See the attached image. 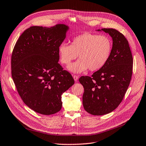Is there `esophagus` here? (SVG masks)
Segmentation results:
<instances>
[{
    "label": "esophagus",
    "mask_w": 146,
    "mask_h": 146,
    "mask_svg": "<svg viewBox=\"0 0 146 146\" xmlns=\"http://www.w3.org/2000/svg\"><path fill=\"white\" fill-rule=\"evenodd\" d=\"M73 79H74V81H75V82H77V80H78V76H76V75H73Z\"/></svg>",
    "instance_id": "esophagus-1"
}]
</instances>
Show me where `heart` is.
<instances>
[{"mask_svg": "<svg viewBox=\"0 0 146 146\" xmlns=\"http://www.w3.org/2000/svg\"><path fill=\"white\" fill-rule=\"evenodd\" d=\"M111 51L112 42L109 37L89 33L74 37L71 45L62 43L58 47L60 61L63 64L68 65L79 55L80 59L67 67L73 73H80L88 68L98 70L108 61Z\"/></svg>", "mask_w": 146, "mask_h": 146, "instance_id": "1", "label": "heart"}]
</instances>
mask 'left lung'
Listing matches in <instances>:
<instances>
[{"label":"left lung","mask_w":146,"mask_h":146,"mask_svg":"<svg viewBox=\"0 0 146 146\" xmlns=\"http://www.w3.org/2000/svg\"><path fill=\"white\" fill-rule=\"evenodd\" d=\"M108 33L112 38V51L106 64L93 73L92 77L79 79L84 88L83 106L92 115H104L117 108L130 84L133 58L128 40L113 29L97 30Z\"/></svg>","instance_id":"left-lung-1"}]
</instances>
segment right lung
<instances>
[{
	"instance_id": "right-lung-1",
	"label": "right lung",
	"mask_w": 146,
	"mask_h": 146,
	"mask_svg": "<svg viewBox=\"0 0 146 146\" xmlns=\"http://www.w3.org/2000/svg\"><path fill=\"white\" fill-rule=\"evenodd\" d=\"M69 29L63 24L30 27L19 37L12 54V77L18 92L29 108L42 115L59 111L62 94L74 83L58 62V47Z\"/></svg>"
}]
</instances>
